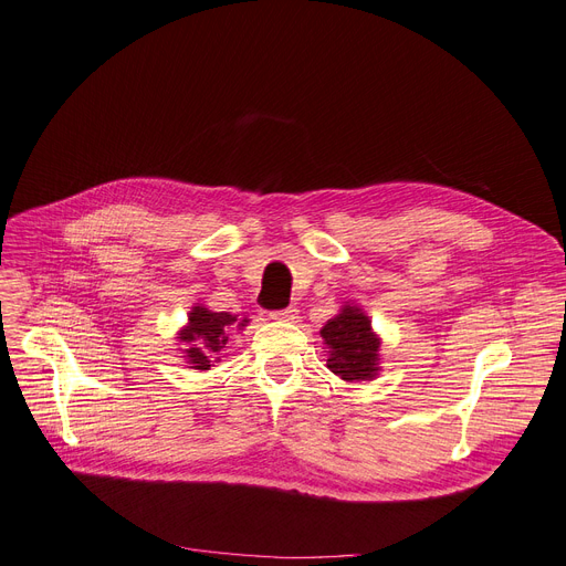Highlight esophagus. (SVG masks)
<instances>
[{
	"label": "esophagus",
	"mask_w": 566,
	"mask_h": 566,
	"mask_svg": "<svg viewBox=\"0 0 566 566\" xmlns=\"http://www.w3.org/2000/svg\"><path fill=\"white\" fill-rule=\"evenodd\" d=\"M270 318H273V322H296L298 318V310L296 307H286V310H275V312H270Z\"/></svg>",
	"instance_id": "1"
}]
</instances>
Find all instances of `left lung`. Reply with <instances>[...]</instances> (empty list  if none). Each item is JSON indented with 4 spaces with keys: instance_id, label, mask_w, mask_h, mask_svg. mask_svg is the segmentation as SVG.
Wrapping results in <instances>:
<instances>
[{
    "instance_id": "8db88e82",
    "label": "left lung",
    "mask_w": 566,
    "mask_h": 566,
    "mask_svg": "<svg viewBox=\"0 0 566 566\" xmlns=\"http://www.w3.org/2000/svg\"><path fill=\"white\" fill-rule=\"evenodd\" d=\"M318 335L324 339L331 373L349 384L377 379L381 373V337L360 305L344 303Z\"/></svg>"
}]
</instances>
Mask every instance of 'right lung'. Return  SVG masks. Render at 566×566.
Returning a JSON list of instances; mask_svg holds the SVG:
<instances>
[{
	"label": "right lung",
	"instance_id": "right-lung-1",
	"mask_svg": "<svg viewBox=\"0 0 566 566\" xmlns=\"http://www.w3.org/2000/svg\"><path fill=\"white\" fill-rule=\"evenodd\" d=\"M250 324L248 316H238L231 312H214L201 303H193L187 314V324L178 331V352L180 358L191 370H210L212 363L224 358L229 337L235 331H244Z\"/></svg>",
	"mask_w": 566,
	"mask_h": 566
}]
</instances>
